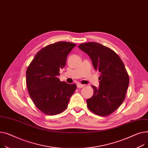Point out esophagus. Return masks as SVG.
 I'll return each instance as SVG.
<instances>
[{
	"mask_svg": "<svg viewBox=\"0 0 148 148\" xmlns=\"http://www.w3.org/2000/svg\"><path fill=\"white\" fill-rule=\"evenodd\" d=\"M84 86H85V85H82V84H77V88H83Z\"/></svg>",
	"mask_w": 148,
	"mask_h": 148,
	"instance_id": "esophagus-1",
	"label": "esophagus"
}]
</instances>
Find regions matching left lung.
Here are the masks:
<instances>
[{
    "mask_svg": "<svg viewBox=\"0 0 148 148\" xmlns=\"http://www.w3.org/2000/svg\"><path fill=\"white\" fill-rule=\"evenodd\" d=\"M87 54L95 71L100 72L99 86H92V96L86 100L88 109L95 114L107 116L124 101L129 85V76L122 60L115 51L97 42L78 47Z\"/></svg>",
    "mask_w": 148,
    "mask_h": 148,
    "instance_id": "obj_1",
    "label": "left lung"
}]
</instances>
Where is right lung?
Returning a JSON list of instances; mask_svg holds the SVG:
<instances>
[{
    "label": "right lung",
    "instance_id": "1",
    "mask_svg": "<svg viewBox=\"0 0 148 148\" xmlns=\"http://www.w3.org/2000/svg\"><path fill=\"white\" fill-rule=\"evenodd\" d=\"M76 44L58 42L38 51L26 71L30 97L43 113L55 115L63 112L74 93L76 84L58 79L60 69L65 67L68 54Z\"/></svg>",
    "mask_w": 148,
    "mask_h": 148
}]
</instances>
